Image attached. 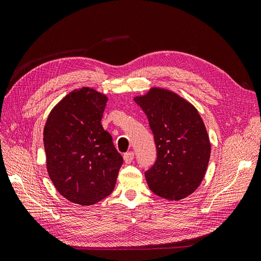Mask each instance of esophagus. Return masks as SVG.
Instances as JSON below:
<instances>
[{
	"label": "esophagus",
	"mask_w": 261,
	"mask_h": 261,
	"mask_svg": "<svg viewBox=\"0 0 261 261\" xmlns=\"http://www.w3.org/2000/svg\"><path fill=\"white\" fill-rule=\"evenodd\" d=\"M123 158H124V162H125L126 164H129V163L134 160V152H132V151L126 152V153L123 155Z\"/></svg>",
	"instance_id": "obj_1"
}]
</instances>
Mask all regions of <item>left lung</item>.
<instances>
[{
  "mask_svg": "<svg viewBox=\"0 0 261 261\" xmlns=\"http://www.w3.org/2000/svg\"><path fill=\"white\" fill-rule=\"evenodd\" d=\"M148 117L156 160L146 172L152 193L169 201L192 195L206 174L211 144L202 118L191 102L162 87L134 97Z\"/></svg>",
  "mask_w": 261,
  "mask_h": 261,
  "instance_id": "left-lung-1",
  "label": "left lung"
}]
</instances>
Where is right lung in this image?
I'll return each mask as SVG.
<instances>
[{"label": "right lung", "mask_w": 261, "mask_h": 261, "mask_svg": "<svg viewBox=\"0 0 261 261\" xmlns=\"http://www.w3.org/2000/svg\"><path fill=\"white\" fill-rule=\"evenodd\" d=\"M107 102L105 93L82 87L51 110L44 125L49 176L64 198L82 206H91L113 192L123 163L101 124Z\"/></svg>", "instance_id": "1"}]
</instances>
